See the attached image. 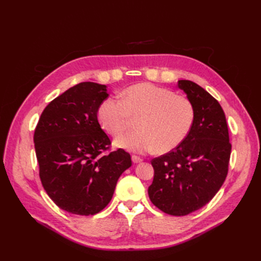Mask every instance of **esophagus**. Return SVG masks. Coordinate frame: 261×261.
Wrapping results in <instances>:
<instances>
[{"label":"esophagus","instance_id":"obj_1","mask_svg":"<svg viewBox=\"0 0 261 261\" xmlns=\"http://www.w3.org/2000/svg\"><path fill=\"white\" fill-rule=\"evenodd\" d=\"M132 160L134 163H140L141 161H143V159L137 156V155H132Z\"/></svg>","mask_w":261,"mask_h":261}]
</instances>
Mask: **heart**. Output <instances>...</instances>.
<instances>
[{
	"label": "heart",
	"mask_w": 261,
	"mask_h": 261,
	"mask_svg": "<svg viewBox=\"0 0 261 261\" xmlns=\"http://www.w3.org/2000/svg\"><path fill=\"white\" fill-rule=\"evenodd\" d=\"M140 115L138 130L118 136L115 146L136 153L156 148L163 153L183 143L191 132L195 111L187 97L150 83L130 86L123 92V99L107 98L98 109L99 122L111 135L121 134L133 116Z\"/></svg>",
	"instance_id": "b5f03b06"
}]
</instances>
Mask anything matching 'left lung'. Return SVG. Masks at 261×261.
<instances>
[{
	"label": "left lung",
	"instance_id": "obj_1",
	"mask_svg": "<svg viewBox=\"0 0 261 261\" xmlns=\"http://www.w3.org/2000/svg\"><path fill=\"white\" fill-rule=\"evenodd\" d=\"M177 86L194 107V123L183 143L151 161L154 176L148 195L156 208L178 217L202 208L219 192L232 146L219 102L194 82L178 81Z\"/></svg>",
	"mask_w": 261,
	"mask_h": 261
}]
</instances>
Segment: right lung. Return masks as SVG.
I'll return each instance as SVG.
<instances>
[{"instance_id":"right-lung-1","label":"right lung","mask_w":261,"mask_h":261,"mask_svg":"<svg viewBox=\"0 0 261 261\" xmlns=\"http://www.w3.org/2000/svg\"><path fill=\"white\" fill-rule=\"evenodd\" d=\"M109 97L106 85L78 84L46 106L34 135L39 174L57 206L92 216L112 199L117 179L132 165L123 149L111 145L98 122V109Z\"/></svg>"}]
</instances>
